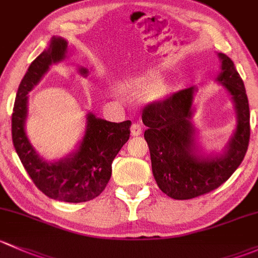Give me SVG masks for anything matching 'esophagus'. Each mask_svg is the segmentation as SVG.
Instances as JSON below:
<instances>
[{
  "label": "esophagus",
  "instance_id": "34e87169",
  "mask_svg": "<svg viewBox=\"0 0 258 258\" xmlns=\"http://www.w3.org/2000/svg\"><path fill=\"white\" fill-rule=\"evenodd\" d=\"M130 133H132L133 137H139L143 133V128L140 124H133L132 129H130Z\"/></svg>",
  "mask_w": 258,
  "mask_h": 258
}]
</instances>
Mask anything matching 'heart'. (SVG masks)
<instances>
[{
    "label": "heart",
    "mask_w": 258,
    "mask_h": 258,
    "mask_svg": "<svg viewBox=\"0 0 258 258\" xmlns=\"http://www.w3.org/2000/svg\"><path fill=\"white\" fill-rule=\"evenodd\" d=\"M119 88L126 94L134 97H144L145 100H156L163 97L161 77L156 72L130 77L119 83Z\"/></svg>",
    "instance_id": "obj_1"
}]
</instances>
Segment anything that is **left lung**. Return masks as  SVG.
<instances>
[{
	"label": "left lung",
	"mask_w": 258,
	"mask_h": 258,
	"mask_svg": "<svg viewBox=\"0 0 258 258\" xmlns=\"http://www.w3.org/2000/svg\"><path fill=\"white\" fill-rule=\"evenodd\" d=\"M217 57L221 72L215 81L227 90L236 114L235 132L222 151L206 154L199 147V133L192 123L196 87L151 103L143 110L154 179L175 200H187L219 187L240 166L247 151L249 108L245 86L232 60L224 53H217Z\"/></svg>",
	"instance_id": "left-lung-1"
}]
</instances>
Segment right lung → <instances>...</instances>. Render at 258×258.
<instances>
[{
    "mask_svg": "<svg viewBox=\"0 0 258 258\" xmlns=\"http://www.w3.org/2000/svg\"><path fill=\"white\" fill-rule=\"evenodd\" d=\"M67 39L53 36L48 47L28 67L16 94L12 142L26 171L44 195L53 200L77 204L93 200L107 186L111 163L128 142L132 121L111 123L89 111L83 138L71 154L49 161L37 153L26 133L28 93L41 82L50 66L67 58ZM78 73L87 77L88 70L79 67Z\"/></svg>",
    "mask_w": 258,
    "mask_h": 258,
    "instance_id": "add662e5",
    "label": "right lung"
}]
</instances>
